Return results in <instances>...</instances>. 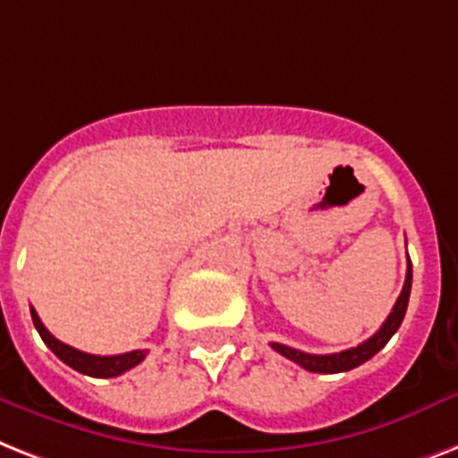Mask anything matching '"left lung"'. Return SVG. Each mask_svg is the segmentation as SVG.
<instances>
[{
  "mask_svg": "<svg viewBox=\"0 0 458 458\" xmlns=\"http://www.w3.org/2000/svg\"><path fill=\"white\" fill-rule=\"evenodd\" d=\"M410 259V256H407ZM410 292H411V263H407V277H404V287L397 296L395 306L390 310V315L386 318V322L381 325L377 334L371 338H367L364 344L355 345V348H348V351L341 352H332V355H310V352L296 351V348H289V345L282 344H270L273 345V351H277L280 355H284L292 362L301 364L303 369L315 371V374H338V371H348L360 367L362 362L371 360L377 355L381 348L390 341V336L400 329L403 325L404 313H407V303H410Z\"/></svg>",
  "mask_w": 458,
  "mask_h": 458,
  "instance_id": "1",
  "label": "left lung"
}]
</instances>
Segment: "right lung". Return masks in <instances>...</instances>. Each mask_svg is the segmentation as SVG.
<instances>
[{"label":"right lung","mask_w":458,"mask_h":458,"mask_svg":"<svg viewBox=\"0 0 458 458\" xmlns=\"http://www.w3.org/2000/svg\"><path fill=\"white\" fill-rule=\"evenodd\" d=\"M30 313H32V322H35L37 332H39L44 344L54 351L55 358L63 360V362L72 367L74 371H80V374H87V377L94 378H113L120 377V374H124V371H129L131 367H136V364L145 360V351L122 352V355H91V352L77 351V348L63 344V341H58L54 334L48 332L35 308H30Z\"/></svg>","instance_id":"add662e5"}]
</instances>
